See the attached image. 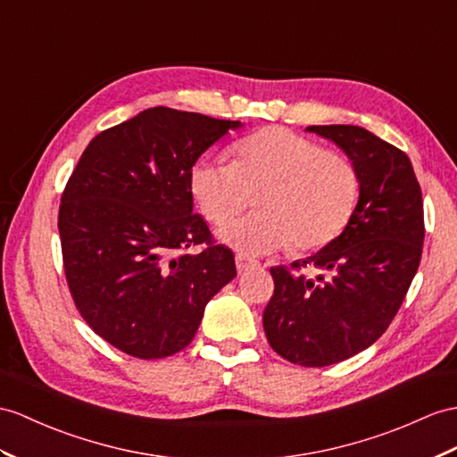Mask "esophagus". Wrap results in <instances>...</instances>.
<instances>
[{"mask_svg": "<svg viewBox=\"0 0 457 457\" xmlns=\"http://www.w3.org/2000/svg\"><path fill=\"white\" fill-rule=\"evenodd\" d=\"M258 265H260V262H255V260L248 258V255H244V253H237V270H238V273H246V271L253 270V267H258Z\"/></svg>", "mask_w": 457, "mask_h": 457, "instance_id": "1", "label": "esophagus"}]
</instances>
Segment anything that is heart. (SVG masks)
Returning a JSON list of instances; mask_svg holds the SVG:
<instances>
[{"instance_id":"heart-1","label":"heart","mask_w":457,"mask_h":457,"mask_svg":"<svg viewBox=\"0 0 457 457\" xmlns=\"http://www.w3.org/2000/svg\"><path fill=\"white\" fill-rule=\"evenodd\" d=\"M192 194L207 220L222 225L260 194L262 213L219 230V240L244 253H270L295 242L312 252L336 240L359 199L361 178L347 154L285 128L242 139L235 161L204 159L192 170Z\"/></svg>"}]
</instances>
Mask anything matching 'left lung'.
Instances as JSON below:
<instances>
[{
  "mask_svg": "<svg viewBox=\"0 0 457 457\" xmlns=\"http://www.w3.org/2000/svg\"><path fill=\"white\" fill-rule=\"evenodd\" d=\"M347 153L361 178L359 204L326 248L271 267L263 310L271 349L310 369L364 351L392 324L417 273L425 240L422 194L407 154L359 126H308ZM319 275L306 278L304 266Z\"/></svg>",
  "mask_w": 457,
  "mask_h": 457,
  "instance_id": "8db88e82",
  "label": "left lung"
}]
</instances>
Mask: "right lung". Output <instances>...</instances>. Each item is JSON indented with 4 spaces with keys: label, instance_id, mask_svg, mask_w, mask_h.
Wrapping results in <instances>:
<instances>
[{
    "label": "right lung",
    "instance_id": "obj_1",
    "mask_svg": "<svg viewBox=\"0 0 457 457\" xmlns=\"http://www.w3.org/2000/svg\"><path fill=\"white\" fill-rule=\"evenodd\" d=\"M240 121L154 106L100 131L62 194L65 279L96 336L136 359L192 343L237 277L235 253L194 213L192 166ZM202 245L197 254L185 250Z\"/></svg>",
    "mask_w": 457,
    "mask_h": 457
}]
</instances>
